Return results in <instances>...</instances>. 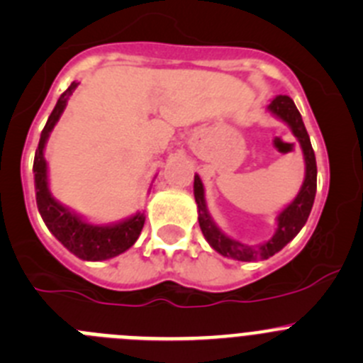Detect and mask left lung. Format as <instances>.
<instances>
[{"label":"left lung","mask_w":363,"mask_h":363,"mask_svg":"<svg viewBox=\"0 0 363 363\" xmlns=\"http://www.w3.org/2000/svg\"><path fill=\"white\" fill-rule=\"evenodd\" d=\"M267 109L274 116L279 118L281 121L289 125L292 134L299 141L301 148H303L304 166H306L304 168L303 186H301L297 197L277 215V229L269 242L256 247L245 245V243L238 242V240L231 238V236L220 231L218 225L213 222L211 215L208 211L204 184H202L201 177L195 175V182H193V195H195V202H197L199 208V225L202 229V235H204V238L208 240V243L216 252L225 256V258L238 259V262L267 259L270 256H274L276 252H279L286 243L292 242L297 236V233L306 223L308 216H310L311 206H313L315 201V191H317V162H315L313 148H311L310 135H308L306 127L303 123V118H301V113L297 111L294 100L290 96H286V94H279V96H276L270 101Z\"/></svg>","instance_id":"1"}]
</instances>
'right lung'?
<instances>
[{
    "label": "right lung",
    "mask_w": 363,
    "mask_h": 363,
    "mask_svg": "<svg viewBox=\"0 0 363 363\" xmlns=\"http://www.w3.org/2000/svg\"><path fill=\"white\" fill-rule=\"evenodd\" d=\"M77 86H79V82H73L60 94L55 109L52 111L48 121L40 132L39 147H37L35 159H33L35 199L37 208H39L46 228L69 252H73L77 258L86 259V262H101V259L114 258V256L125 252L134 245L145 225V215L135 213V215L120 220L116 223L94 225V223H89L82 216L53 199L48 186V164L44 159V147H46V141H48L53 127L59 121L60 114L66 109L67 100L77 89Z\"/></svg>",
    "instance_id": "1"
}]
</instances>
